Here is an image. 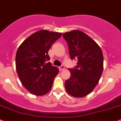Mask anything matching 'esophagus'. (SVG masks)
Masks as SVG:
<instances>
[{
  "mask_svg": "<svg viewBox=\"0 0 121 121\" xmlns=\"http://www.w3.org/2000/svg\"><path fill=\"white\" fill-rule=\"evenodd\" d=\"M59 70H60V71L63 70L65 69V66L64 65L60 66L59 68Z\"/></svg>",
  "mask_w": 121,
  "mask_h": 121,
  "instance_id": "esophagus-1",
  "label": "esophagus"
}]
</instances>
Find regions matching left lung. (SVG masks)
<instances>
[{
  "label": "left lung",
  "mask_w": 121,
  "mask_h": 121,
  "mask_svg": "<svg viewBox=\"0 0 121 121\" xmlns=\"http://www.w3.org/2000/svg\"><path fill=\"white\" fill-rule=\"evenodd\" d=\"M68 42L71 59H77L75 68L69 69L71 76L65 82L66 91L74 97L89 94L98 84L103 71V54L99 45L80 30L63 34Z\"/></svg>",
  "instance_id": "obj_1"
}]
</instances>
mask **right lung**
Instances as JSON below:
<instances>
[{"label": "right lung", "mask_w": 121, "mask_h": 121, "mask_svg": "<svg viewBox=\"0 0 121 121\" xmlns=\"http://www.w3.org/2000/svg\"><path fill=\"white\" fill-rule=\"evenodd\" d=\"M62 33L38 31L25 39L16 56V70L24 87L37 96L47 94L51 89L59 69L50 62L48 51Z\"/></svg>", "instance_id": "right-lung-1"}]
</instances>
